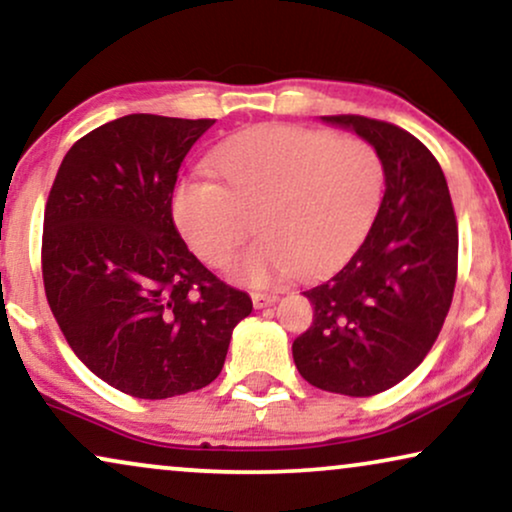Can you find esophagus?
Masks as SVG:
<instances>
[{"label":"esophagus","mask_w":512,"mask_h":512,"mask_svg":"<svg viewBox=\"0 0 512 512\" xmlns=\"http://www.w3.org/2000/svg\"><path fill=\"white\" fill-rule=\"evenodd\" d=\"M251 300H254V307H258V310H263V307L275 305L277 300H279V296H277L275 291H270V293H251Z\"/></svg>","instance_id":"1"}]
</instances>
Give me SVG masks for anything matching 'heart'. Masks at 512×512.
<instances>
[{
  "label": "heart",
  "instance_id": "heart-1",
  "mask_svg": "<svg viewBox=\"0 0 512 512\" xmlns=\"http://www.w3.org/2000/svg\"><path fill=\"white\" fill-rule=\"evenodd\" d=\"M212 165L221 184L186 179L174 188V221L193 254L219 268L254 219L263 237L233 265L254 284L338 265L366 235L387 188L384 160L366 139L298 125L240 135Z\"/></svg>",
  "mask_w": 512,
  "mask_h": 512
}]
</instances>
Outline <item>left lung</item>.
I'll use <instances>...</instances> for the list:
<instances>
[{
    "label": "left lung",
    "instance_id": "8db88e82",
    "mask_svg": "<svg viewBox=\"0 0 512 512\" xmlns=\"http://www.w3.org/2000/svg\"><path fill=\"white\" fill-rule=\"evenodd\" d=\"M321 121L352 128L380 151L387 188L359 249L305 291L314 319L293 340V361L312 387L375 396L424 361L445 324L457 284V216L438 160L408 130L356 114Z\"/></svg>",
    "mask_w": 512,
    "mask_h": 512
}]
</instances>
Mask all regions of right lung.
<instances>
[{"label": "right lung", "instance_id": "add662e5", "mask_svg": "<svg viewBox=\"0 0 512 512\" xmlns=\"http://www.w3.org/2000/svg\"><path fill=\"white\" fill-rule=\"evenodd\" d=\"M214 118L130 114L81 137L48 193L41 272L74 354L135 398L219 377L251 298L212 275L172 219L179 167Z\"/></svg>", "mask_w": 512, "mask_h": 512}]
</instances>
